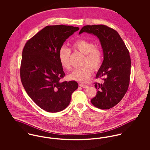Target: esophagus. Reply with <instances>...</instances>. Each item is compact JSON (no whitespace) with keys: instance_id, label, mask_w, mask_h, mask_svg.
I'll list each match as a JSON object with an SVG mask.
<instances>
[{"instance_id":"34e87169","label":"esophagus","mask_w":150,"mask_h":150,"mask_svg":"<svg viewBox=\"0 0 150 150\" xmlns=\"http://www.w3.org/2000/svg\"><path fill=\"white\" fill-rule=\"evenodd\" d=\"M79 86L82 87L83 88H88V86H86V84H79Z\"/></svg>"}]
</instances>
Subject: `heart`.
<instances>
[{"label":"heart","instance_id":"b5f03b06","mask_svg":"<svg viewBox=\"0 0 150 150\" xmlns=\"http://www.w3.org/2000/svg\"><path fill=\"white\" fill-rule=\"evenodd\" d=\"M72 48L84 54L82 67L75 69L69 78L81 83H86L90 78L93 69L94 70L99 69L103 61V52L100 47L95 46L92 41L86 39H79L72 44ZM71 50L62 46L58 52V59L63 69L69 70L71 69L70 59Z\"/></svg>","mask_w":150,"mask_h":150}]
</instances>
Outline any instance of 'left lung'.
<instances>
[{"instance_id": "8db88e82", "label": "left lung", "mask_w": 150, "mask_h": 150, "mask_svg": "<svg viewBox=\"0 0 150 150\" xmlns=\"http://www.w3.org/2000/svg\"><path fill=\"white\" fill-rule=\"evenodd\" d=\"M84 32L98 38L103 52L104 59L96 78L104 82L94 83L97 92L91 102L97 108L110 109L122 100L128 91L131 67L129 52L118 33L107 26L86 25L79 34Z\"/></svg>"}]
</instances>
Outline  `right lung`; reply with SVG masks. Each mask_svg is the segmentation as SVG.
<instances>
[{
  "label": "right lung",
  "mask_w": 150,
  "mask_h": 150,
  "mask_svg": "<svg viewBox=\"0 0 150 150\" xmlns=\"http://www.w3.org/2000/svg\"><path fill=\"white\" fill-rule=\"evenodd\" d=\"M79 30L63 25L47 26L29 39L23 49L22 84L31 100L47 112L64 110L78 88L75 81H61L65 74L58 52L66 40Z\"/></svg>",
  "instance_id": "add662e5"
}]
</instances>
